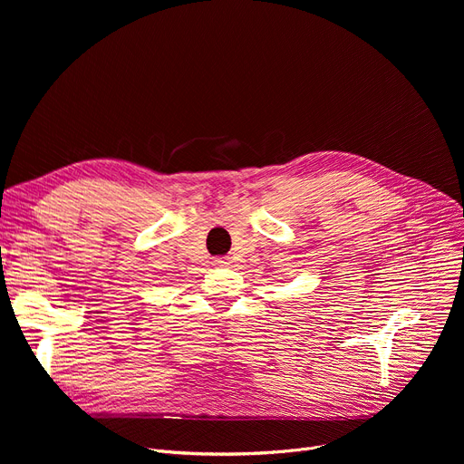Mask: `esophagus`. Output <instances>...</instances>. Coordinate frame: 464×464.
<instances>
[{"mask_svg": "<svg viewBox=\"0 0 464 464\" xmlns=\"http://www.w3.org/2000/svg\"><path fill=\"white\" fill-rule=\"evenodd\" d=\"M214 265H216V266H227V265H229V259H227V257H216V259H214Z\"/></svg>", "mask_w": 464, "mask_h": 464, "instance_id": "obj_1", "label": "esophagus"}]
</instances>
